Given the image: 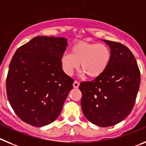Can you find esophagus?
Instances as JSON below:
<instances>
[{
	"instance_id": "esophagus-1",
	"label": "esophagus",
	"mask_w": 146,
	"mask_h": 146,
	"mask_svg": "<svg viewBox=\"0 0 146 146\" xmlns=\"http://www.w3.org/2000/svg\"><path fill=\"white\" fill-rule=\"evenodd\" d=\"M78 86H79V82L75 81V82H73V87H74V88H78Z\"/></svg>"
}]
</instances>
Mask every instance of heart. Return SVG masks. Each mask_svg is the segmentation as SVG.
<instances>
[{"label": "heart", "mask_w": 146, "mask_h": 146, "mask_svg": "<svg viewBox=\"0 0 146 146\" xmlns=\"http://www.w3.org/2000/svg\"><path fill=\"white\" fill-rule=\"evenodd\" d=\"M111 60V50L104 43L79 42L73 45L70 54H64L61 57L63 71L72 76L79 68L82 74L89 78H97L103 74Z\"/></svg>", "instance_id": "1"}]
</instances>
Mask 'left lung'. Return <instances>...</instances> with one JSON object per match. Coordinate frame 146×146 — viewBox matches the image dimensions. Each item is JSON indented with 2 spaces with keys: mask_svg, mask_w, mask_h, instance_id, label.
Wrapping results in <instances>:
<instances>
[{
  "mask_svg": "<svg viewBox=\"0 0 146 146\" xmlns=\"http://www.w3.org/2000/svg\"><path fill=\"white\" fill-rule=\"evenodd\" d=\"M110 46L111 60L104 73L81 82L82 111L92 123L108 127L121 122L134 107L140 73L131 51L123 44L102 40Z\"/></svg>",
  "mask_w": 146,
  "mask_h": 146,
  "instance_id": "obj_1",
  "label": "left lung"
}]
</instances>
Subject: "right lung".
<instances>
[{"label": "right lung", "mask_w": 146, "mask_h": 146, "mask_svg": "<svg viewBox=\"0 0 146 146\" xmlns=\"http://www.w3.org/2000/svg\"><path fill=\"white\" fill-rule=\"evenodd\" d=\"M64 37L36 36L20 47L10 62L6 94L16 115L31 126L54 122L62 110L74 80L63 71Z\"/></svg>", "instance_id": "right-lung-1"}]
</instances>
